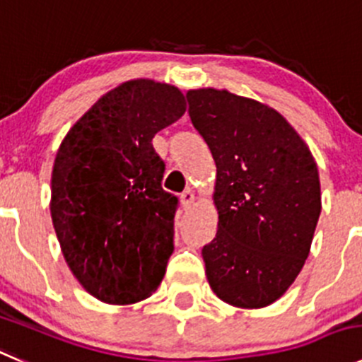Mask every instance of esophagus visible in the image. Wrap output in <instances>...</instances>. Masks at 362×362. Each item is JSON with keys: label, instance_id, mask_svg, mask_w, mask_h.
<instances>
[{"label": "esophagus", "instance_id": "esophagus-1", "mask_svg": "<svg viewBox=\"0 0 362 362\" xmlns=\"http://www.w3.org/2000/svg\"><path fill=\"white\" fill-rule=\"evenodd\" d=\"M179 199H181V204H183V208H190L195 201L194 190H190V188H188V190H185L183 194H181V197Z\"/></svg>", "mask_w": 362, "mask_h": 362}]
</instances>
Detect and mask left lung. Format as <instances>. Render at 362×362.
Here are the masks:
<instances>
[{"label": "left lung", "mask_w": 362, "mask_h": 362, "mask_svg": "<svg viewBox=\"0 0 362 362\" xmlns=\"http://www.w3.org/2000/svg\"><path fill=\"white\" fill-rule=\"evenodd\" d=\"M188 113L216 165L218 230L202 249L220 300L259 309L286 293L322 211L316 161L277 110L229 90H188Z\"/></svg>", "instance_id": "1"}]
</instances>
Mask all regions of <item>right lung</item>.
Returning <instances> with one entry per match:
<instances>
[{
  "mask_svg": "<svg viewBox=\"0 0 362 362\" xmlns=\"http://www.w3.org/2000/svg\"><path fill=\"white\" fill-rule=\"evenodd\" d=\"M187 112L183 92L132 80L76 120L51 174V220L81 286L105 304L127 305L160 286L174 250L177 199L161 188L160 129Z\"/></svg>",
  "mask_w": 362,
  "mask_h": 362,
  "instance_id": "add662e5",
  "label": "right lung"
}]
</instances>
